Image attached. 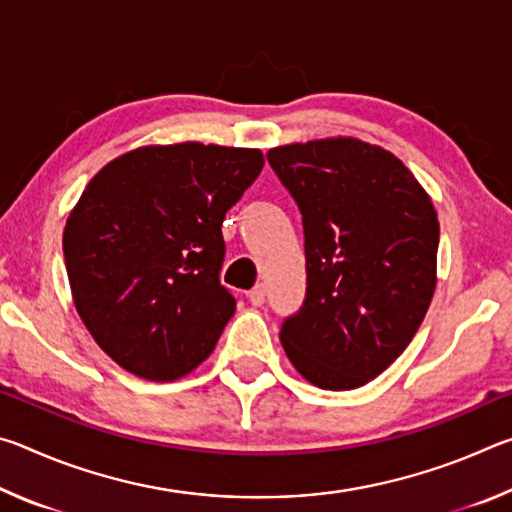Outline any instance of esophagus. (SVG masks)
Returning a JSON list of instances; mask_svg holds the SVG:
<instances>
[{"label":"esophagus","instance_id":"1","mask_svg":"<svg viewBox=\"0 0 512 512\" xmlns=\"http://www.w3.org/2000/svg\"><path fill=\"white\" fill-rule=\"evenodd\" d=\"M248 300H250V305H253V307H262L264 300H266L264 284H257V287L250 289V291H248Z\"/></svg>","mask_w":512,"mask_h":512}]
</instances>
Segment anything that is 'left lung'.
I'll return each instance as SVG.
<instances>
[{
  "label": "left lung",
  "instance_id": "8db88e82",
  "mask_svg": "<svg viewBox=\"0 0 512 512\" xmlns=\"http://www.w3.org/2000/svg\"><path fill=\"white\" fill-rule=\"evenodd\" d=\"M268 164L302 214L307 293L282 348L302 377L350 391L406 350L436 289L440 225L413 173L379 146L329 137Z\"/></svg>",
  "mask_w": 512,
  "mask_h": 512
}]
</instances>
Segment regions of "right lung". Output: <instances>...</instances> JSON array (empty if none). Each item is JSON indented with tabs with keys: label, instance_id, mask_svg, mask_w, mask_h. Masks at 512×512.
<instances>
[{
	"label": "right lung",
	"instance_id": "obj_1",
	"mask_svg": "<svg viewBox=\"0 0 512 512\" xmlns=\"http://www.w3.org/2000/svg\"><path fill=\"white\" fill-rule=\"evenodd\" d=\"M262 167L257 149L142 146L85 187L65 268L81 320L121 368L173 381L210 357L237 307L219 280L221 225Z\"/></svg>",
	"mask_w": 512,
	"mask_h": 512
}]
</instances>
